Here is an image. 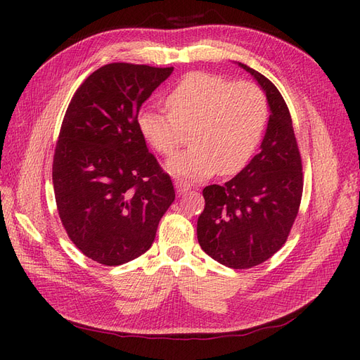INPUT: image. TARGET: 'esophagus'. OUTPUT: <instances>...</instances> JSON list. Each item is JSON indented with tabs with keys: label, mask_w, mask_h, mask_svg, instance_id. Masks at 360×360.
I'll return each mask as SVG.
<instances>
[{
	"label": "esophagus",
	"mask_w": 360,
	"mask_h": 360,
	"mask_svg": "<svg viewBox=\"0 0 360 360\" xmlns=\"http://www.w3.org/2000/svg\"><path fill=\"white\" fill-rule=\"evenodd\" d=\"M174 184H176V189H177V193H179V195L188 193V192L191 191V186H188V184H184V183H181V181H176Z\"/></svg>",
	"instance_id": "obj_1"
}]
</instances>
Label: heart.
I'll return each instance as SVG.
<instances>
[{
	"instance_id": "b5f03b06",
	"label": "heart",
	"mask_w": 360,
	"mask_h": 360,
	"mask_svg": "<svg viewBox=\"0 0 360 360\" xmlns=\"http://www.w3.org/2000/svg\"><path fill=\"white\" fill-rule=\"evenodd\" d=\"M169 114L141 110L136 124L146 143L171 156L191 130L193 144L167 162V171L184 181H200L219 171H240L263 138L267 99L252 82H231L222 76L191 72L165 97Z\"/></svg>"
}]
</instances>
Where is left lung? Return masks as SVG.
<instances>
[{
    "label": "left lung",
    "instance_id": "obj_1",
    "mask_svg": "<svg viewBox=\"0 0 360 360\" xmlns=\"http://www.w3.org/2000/svg\"><path fill=\"white\" fill-rule=\"evenodd\" d=\"M254 76L269 105V122L258 155L222 186L204 188V212L197 236L217 263L249 269L264 263L285 243L303 191L300 153L284 97L264 75L238 63Z\"/></svg>",
    "mask_w": 360,
    "mask_h": 360
}]
</instances>
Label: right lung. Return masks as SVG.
<instances>
[{"label":"right lung","instance_id":"obj_1","mask_svg":"<svg viewBox=\"0 0 360 360\" xmlns=\"http://www.w3.org/2000/svg\"><path fill=\"white\" fill-rule=\"evenodd\" d=\"M172 70L106 64L68 106L53 155V192L64 230L96 263L120 266L147 252L176 198L136 124L141 106Z\"/></svg>","mask_w":360,"mask_h":360}]
</instances>
